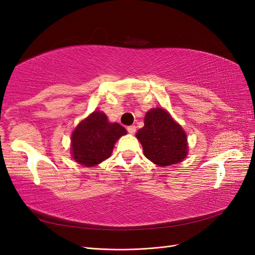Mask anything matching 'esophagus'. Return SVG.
Here are the masks:
<instances>
[{"instance_id": "34e87169", "label": "esophagus", "mask_w": 255, "mask_h": 255, "mask_svg": "<svg viewBox=\"0 0 255 255\" xmlns=\"http://www.w3.org/2000/svg\"><path fill=\"white\" fill-rule=\"evenodd\" d=\"M127 129H128V132L129 134H135V132H136V127H135V126H129V127L127 128Z\"/></svg>"}]
</instances>
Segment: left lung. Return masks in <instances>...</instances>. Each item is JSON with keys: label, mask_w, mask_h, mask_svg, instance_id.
<instances>
[{"label": "left lung", "mask_w": 255, "mask_h": 255, "mask_svg": "<svg viewBox=\"0 0 255 255\" xmlns=\"http://www.w3.org/2000/svg\"><path fill=\"white\" fill-rule=\"evenodd\" d=\"M136 137L142 144L144 156L156 165H173L187 155L186 134L163 109L145 114L144 127L138 129Z\"/></svg>", "instance_id": "obj_1"}]
</instances>
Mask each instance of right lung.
<instances>
[{"instance_id": "obj_1", "label": "right lung", "mask_w": 255, "mask_h": 255, "mask_svg": "<svg viewBox=\"0 0 255 255\" xmlns=\"http://www.w3.org/2000/svg\"><path fill=\"white\" fill-rule=\"evenodd\" d=\"M126 134L125 128L107 121L103 113L94 112L72 133L73 158L87 167L98 165L111 156L116 140Z\"/></svg>"}]
</instances>
